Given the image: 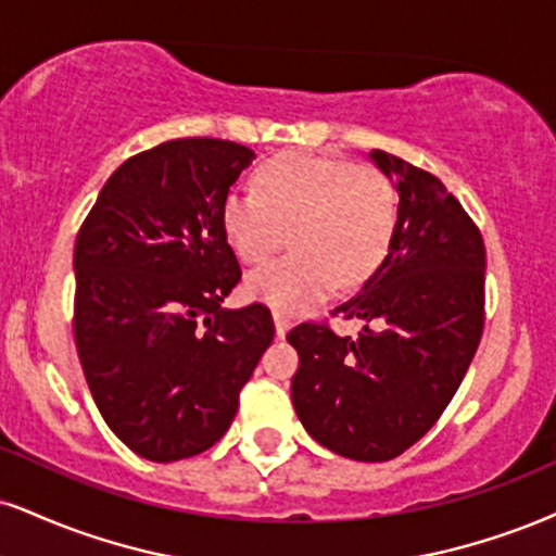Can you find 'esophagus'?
Masks as SVG:
<instances>
[{"label":"esophagus","mask_w":556,"mask_h":556,"mask_svg":"<svg viewBox=\"0 0 556 556\" xmlns=\"http://www.w3.org/2000/svg\"><path fill=\"white\" fill-rule=\"evenodd\" d=\"M274 331H277L279 339H285V333L290 331V316H285V313H274Z\"/></svg>","instance_id":"1"}]
</instances>
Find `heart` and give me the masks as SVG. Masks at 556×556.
<instances>
[{
	"label": "heart",
	"instance_id": "heart-1",
	"mask_svg": "<svg viewBox=\"0 0 556 556\" xmlns=\"http://www.w3.org/2000/svg\"><path fill=\"white\" fill-rule=\"evenodd\" d=\"M223 230L245 264L277 251L290 230L295 251L251 271L245 292L292 316L378 269L396 230V193L376 168L290 152L258 170L256 191L227 193Z\"/></svg>",
	"mask_w": 556,
	"mask_h": 556
}]
</instances>
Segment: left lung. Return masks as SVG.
<instances>
[{"label":"left lung","mask_w":556,"mask_h":556,"mask_svg":"<svg viewBox=\"0 0 556 556\" xmlns=\"http://www.w3.org/2000/svg\"><path fill=\"white\" fill-rule=\"evenodd\" d=\"M372 165L399 193L386 258L333 313L357 339L316 324L287 333L298 350L292 404L316 443L352 460H391L451 404L484 326V243L458 199L383 150Z\"/></svg>","instance_id":"1"}]
</instances>
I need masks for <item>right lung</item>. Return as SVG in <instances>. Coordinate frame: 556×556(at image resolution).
<instances>
[{
    "label": "right lung",
    "mask_w": 556,
    "mask_h": 556,
    "mask_svg": "<svg viewBox=\"0 0 556 556\" xmlns=\"http://www.w3.org/2000/svg\"><path fill=\"white\" fill-rule=\"evenodd\" d=\"M253 150L173 139L126 160L75 245V342L105 425L137 456L204 453L274 339L271 313L225 311L240 266L223 202Z\"/></svg>",
    "instance_id": "1"
}]
</instances>
